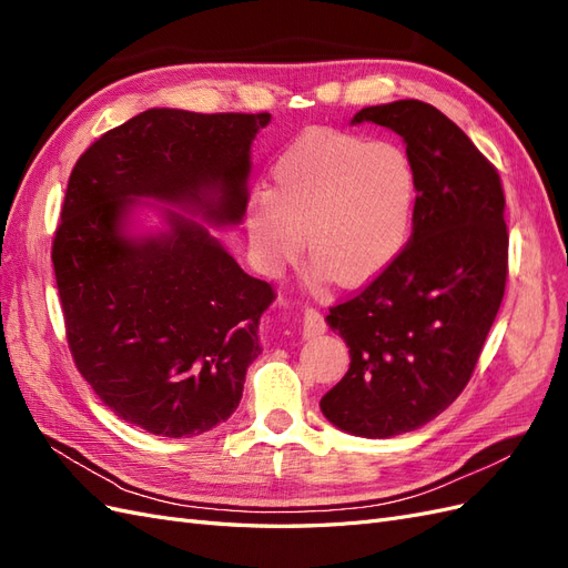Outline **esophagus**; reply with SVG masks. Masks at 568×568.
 <instances>
[{
  "label": "esophagus",
  "instance_id": "esophagus-1",
  "mask_svg": "<svg viewBox=\"0 0 568 568\" xmlns=\"http://www.w3.org/2000/svg\"><path fill=\"white\" fill-rule=\"evenodd\" d=\"M326 329V322L322 317L320 311H313V307H307V311L303 313V324H301V332L305 338L311 336H317V334H324Z\"/></svg>",
  "mask_w": 568,
  "mask_h": 568
}]
</instances>
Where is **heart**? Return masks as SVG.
<instances>
[{
  "label": "heart",
  "mask_w": 568,
  "mask_h": 568,
  "mask_svg": "<svg viewBox=\"0 0 568 568\" xmlns=\"http://www.w3.org/2000/svg\"><path fill=\"white\" fill-rule=\"evenodd\" d=\"M272 189L246 203L253 261L267 277L313 255L315 280L363 286L407 248L419 203V173L405 146L313 128L270 168Z\"/></svg>",
  "instance_id": "heart-1"
}]
</instances>
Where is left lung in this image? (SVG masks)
<instances>
[{"label":"left lung","instance_id":"1","mask_svg":"<svg viewBox=\"0 0 568 568\" xmlns=\"http://www.w3.org/2000/svg\"><path fill=\"white\" fill-rule=\"evenodd\" d=\"M351 123L403 136L419 203L398 261L326 315L351 367L320 407L341 432L390 438L436 419L471 379L505 296V194L484 153L432 104L400 99Z\"/></svg>","mask_w":568,"mask_h":568}]
</instances>
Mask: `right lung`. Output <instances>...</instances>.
I'll use <instances>...</instances> for the list:
<instances>
[{"instance_id":"add662e5","label":"right lung","mask_w":568,"mask_h":568,"mask_svg":"<svg viewBox=\"0 0 568 568\" xmlns=\"http://www.w3.org/2000/svg\"><path fill=\"white\" fill-rule=\"evenodd\" d=\"M270 113L149 109L101 134L68 180L51 248L73 359L101 403L153 436L192 438L232 417L274 301L199 220H244L251 146Z\"/></svg>"}]
</instances>
